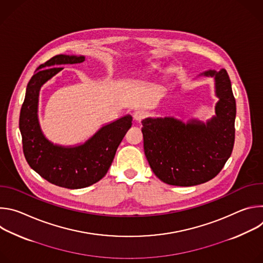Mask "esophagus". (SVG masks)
Here are the masks:
<instances>
[{
  "label": "esophagus",
  "mask_w": 263,
  "mask_h": 263,
  "mask_svg": "<svg viewBox=\"0 0 263 263\" xmlns=\"http://www.w3.org/2000/svg\"><path fill=\"white\" fill-rule=\"evenodd\" d=\"M145 118V114L141 110H136L133 114V119L135 122H141Z\"/></svg>",
  "instance_id": "esophagus-1"
}]
</instances>
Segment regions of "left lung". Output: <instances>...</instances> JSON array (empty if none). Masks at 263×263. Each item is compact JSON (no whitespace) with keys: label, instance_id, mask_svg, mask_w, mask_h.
Masks as SVG:
<instances>
[{"label":"left lung","instance_id":"left-lung-1","mask_svg":"<svg viewBox=\"0 0 263 263\" xmlns=\"http://www.w3.org/2000/svg\"><path fill=\"white\" fill-rule=\"evenodd\" d=\"M215 77L216 116L207 123L186 125L173 118L141 122L144 154L154 174L164 183L194 186L213 179L231 156L235 140L236 103L226 69L208 70Z\"/></svg>","mask_w":263,"mask_h":263}]
</instances>
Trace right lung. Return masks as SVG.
Masks as SVG:
<instances>
[{
	"label": "right lung",
	"instance_id": "1",
	"mask_svg": "<svg viewBox=\"0 0 263 263\" xmlns=\"http://www.w3.org/2000/svg\"><path fill=\"white\" fill-rule=\"evenodd\" d=\"M84 61V57L56 55L39 66L30 79L20 115L23 151L28 164L52 184L78 190L100 181L114 161L117 149L132 125L130 116L100 129L84 144L62 147L43 135L37 121V104L42 85L62 69L60 64Z\"/></svg>",
	"mask_w": 263,
	"mask_h": 263
}]
</instances>
